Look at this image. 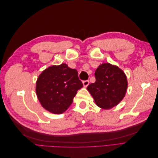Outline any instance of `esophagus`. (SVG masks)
<instances>
[{
  "label": "esophagus",
  "instance_id": "obj_1",
  "mask_svg": "<svg viewBox=\"0 0 158 158\" xmlns=\"http://www.w3.org/2000/svg\"><path fill=\"white\" fill-rule=\"evenodd\" d=\"M89 80H85V81H83V85H84V87H87L88 85H89Z\"/></svg>",
  "mask_w": 158,
  "mask_h": 158
}]
</instances>
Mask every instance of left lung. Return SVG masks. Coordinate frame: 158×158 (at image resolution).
<instances>
[{
	"instance_id": "8db88e82",
	"label": "left lung",
	"mask_w": 158,
	"mask_h": 158,
	"mask_svg": "<svg viewBox=\"0 0 158 158\" xmlns=\"http://www.w3.org/2000/svg\"><path fill=\"white\" fill-rule=\"evenodd\" d=\"M95 82L87 87L95 104L104 109L116 106L124 98L128 86L125 73L118 66L103 63L95 72Z\"/></svg>"
}]
</instances>
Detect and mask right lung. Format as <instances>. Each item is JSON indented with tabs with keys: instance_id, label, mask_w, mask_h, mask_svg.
I'll use <instances>...</instances> for the list:
<instances>
[{
	"instance_id": "right-lung-1",
	"label": "right lung",
	"mask_w": 158,
	"mask_h": 158,
	"mask_svg": "<svg viewBox=\"0 0 158 158\" xmlns=\"http://www.w3.org/2000/svg\"><path fill=\"white\" fill-rule=\"evenodd\" d=\"M82 87L78 71L63 63L43 71L37 80L35 90L43 107L52 113L61 114L70 106Z\"/></svg>"
}]
</instances>
